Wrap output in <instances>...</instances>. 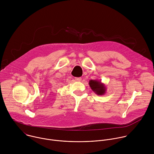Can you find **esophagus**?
<instances>
[{
  "label": "esophagus",
  "instance_id": "1",
  "mask_svg": "<svg viewBox=\"0 0 154 154\" xmlns=\"http://www.w3.org/2000/svg\"><path fill=\"white\" fill-rule=\"evenodd\" d=\"M75 80L77 81V82H80L82 80V78L81 77H75Z\"/></svg>",
  "mask_w": 154,
  "mask_h": 154
}]
</instances>
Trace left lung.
I'll use <instances>...</instances> for the list:
<instances>
[{
  "label": "left lung",
  "instance_id": "1",
  "mask_svg": "<svg viewBox=\"0 0 154 154\" xmlns=\"http://www.w3.org/2000/svg\"><path fill=\"white\" fill-rule=\"evenodd\" d=\"M89 85L91 89L98 95H103L106 92L105 85L98 80H90Z\"/></svg>",
  "mask_w": 154,
  "mask_h": 154
}]
</instances>
